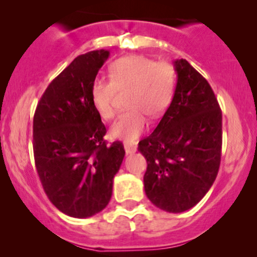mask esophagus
Listing matches in <instances>:
<instances>
[{"label":"esophagus","mask_w":257,"mask_h":257,"mask_svg":"<svg viewBox=\"0 0 257 257\" xmlns=\"http://www.w3.org/2000/svg\"><path fill=\"white\" fill-rule=\"evenodd\" d=\"M137 144L135 143H129V141H125L124 143V150L126 155H132V153L137 152Z\"/></svg>","instance_id":"obj_1"}]
</instances>
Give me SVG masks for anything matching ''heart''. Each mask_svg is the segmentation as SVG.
<instances>
[{"instance_id":"obj_1","label":"heart","mask_w":257,"mask_h":257,"mask_svg":"<svg viewBox=\"0 0 257 257\" xmlns=\"http://www.w3.org/2000/svg\"><path fill=\"white\" fill-rule=\"evenodd\" d=\"M176 87L172 64L144 55L120 58L110 66V79L98 78L90 87V100L104 120L116 114L117 91H126L129 106L111 128V137L135 140L147 126V114L156 118L168 110Z\"/></svg>"}]
</instances>
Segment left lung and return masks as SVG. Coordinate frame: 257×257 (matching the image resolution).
<instances>
[{"label": "left lung", "mask_w": 257, "mask_h": 257, "mask_svg": "<svg viewBox=\"0 0 257 257\" xmlns=\"http://www.w3.org/2000/svg\"><path fill=\"white\" fill-rule=\"evenodd\" d=\"M178 83L161 122L138 150L146 158L147 198L182 213L210 190L221 162L222 112L208 81L185 59L175 60Z\"/></svg>", "instance_id": "8db88e82"}]
</instances>
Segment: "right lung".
<instances>
[{
    "label": "right lung",
    "instance_id": "obj_1",
    "mask_svg": "<svg viewBox=\"0 0 257 257\" xmlns=\"http://www.w3.org/2000/svg\"><path fill=\"white\" fill-rule=\"evenodd\" d=\"M110 55L105 49L78 55L49 83L34 116L35 166L47 197L61 213L84 219L110 202L113 178L125 151L110 146L90 100V87Z\"/></svg>",
    "mask_w": 257,
    "mask_h": 257
}]
</instances>
